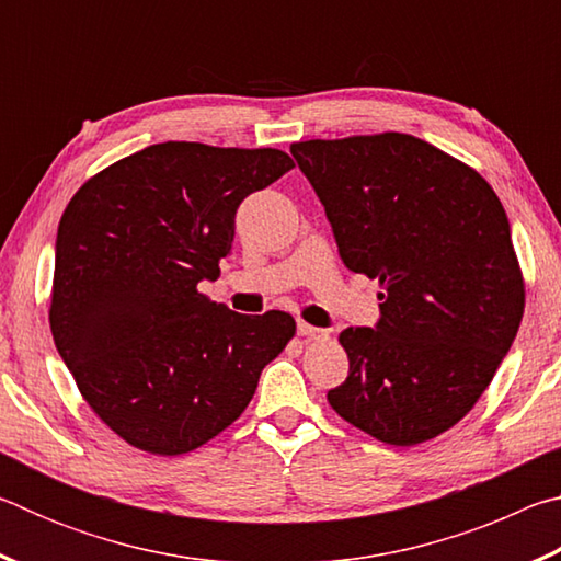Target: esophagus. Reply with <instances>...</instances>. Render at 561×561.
I'll use <instances>...</instances> for the list:
<instances>
[{"mask_svg": "<svg viewBox=\"0 0 561 561\" xmlns=\"http://www.w3.org/2000/svg\"><path fill=\"white\" fill-rule=\"evenodd\" d=\"M297 331H299V336H304V339H311V341H321V339H327V336H329L324 329L311 327V324H307V321H299V324H297Z\"/></svg>", "mask_w": 561, "mask_h": 561, "instance_id": "obj_1", "label": "esophagus"}]
</instances>
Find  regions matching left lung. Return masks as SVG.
Wrapping results in <instances>:
<instances>
[{"label": "left lung", "instance_id": "1", "mask_svg": "<svg viewBox=\"0 0 561 561\" xmlns=\"http://www.w3.org/2000/svg\"><path fill=\"white\" fill-rule=\"evenodd\" d=\"M346 267L378 279L376 329L348 327V376L329 403L388 445L460 423L525 314L500 197L478 170L408 133L291 144Z\"/></svg>", "mask_w": 561, "mask_h": 561}]
</instances>
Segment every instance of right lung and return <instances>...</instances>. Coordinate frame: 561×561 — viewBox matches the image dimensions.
I'll use <instances>...</instances> for the list:
<instances>
[{
	"mask_svg": "<svg viewBox=\"0 0 561 561\" xmlns=\"http://www.w3.org/2000/svg\"><path fill=\"white\" fill-rule=\"evenodd\" d=\"M294 160L277 148L148 146L89 178L56 234L49 324L83 401L138 450L183 455L242 415L289 344L287 311L247 317L220 277L234 213Z\"/></svg>",
	"mask_w": 561,
	"mask_h": 561,
	"instance_id": "add662e5",
	"label": "right lung"
}]
</instances>
